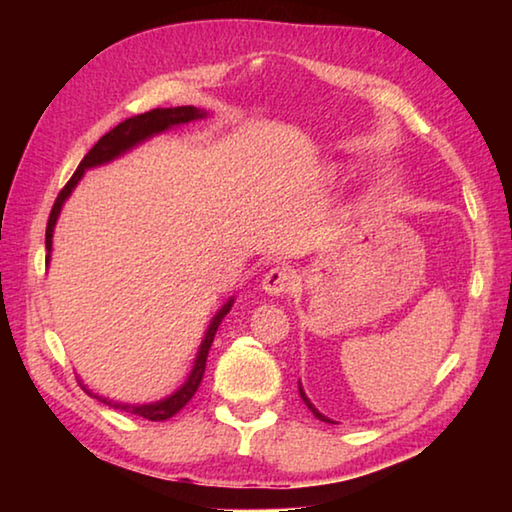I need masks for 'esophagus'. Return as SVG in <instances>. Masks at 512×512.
<instances>
[{"label": "esophagus", "instance_id": "1", "mask_svg": "<svg viewBox=\"0 0 512 512\" xmlns=\"http://www.w3.org/2000/svg\"><path fill=\"white\" fill-rule=\"evenodd\" d=\"M298 284V275L289 266H275L264 275L262 289L271 296H287Z\"/></svg>", "mask_w": 512, "mask_h": 512}]
</instances>
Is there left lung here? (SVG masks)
Segmentation results:
<instances>
[{
	"label": "left lung",
	"instance_id": "1",
	"mask_svg": "<svg viewBox=\"0 0 512 512\" xmlns=\"http://www.w3.org/2000/svg\"><path fill=\"white\" fill-rule=\"evenodd\" d=\"M300 397H302V400H305V404H307V406H309V409H311V413H314V415H316V418H318V420H323V422H332V420H327V418H325V415H323V413H318V411H316V409H314V406H311V402H309V400H307V395H305V393H302V388H300Z\"/></svg>",
	"mask_w": 512,
	"mask_h": 512
}]
</instances>
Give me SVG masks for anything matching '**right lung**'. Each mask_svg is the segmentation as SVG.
Instances as JSON below:
<instances>
[{"mask_svg": "<svg viewBox=\"0 0 512 512\" xmlns=\"http://www.w3.org/2000/svg\"><path fill=\"white\" fill-rule=\"evenodd\" d=\"M205 112L198 110L194 106H178V108H155V110H149L144 112V115H137V117H131L126 121H121L119 126L112 128L110 133H106L101 137V140L92 146L90 153L85 155V158L81 160L79 169H76L72 173V178L67 180V185L60 189V194L56 196L54 201V207H51V214H49V221H47V235H45V244H47V250H51V237H54V225H56V219H58V212L60 207H63L65 198L72 194L74 185L79 183L83 171L90 169V167H97V164H103L108 162L112 158H117L119 153H124L131 149V146H135L137 142L146 140V137L153 135V133H162V131H171V128H178L183 124H189V121H194L198 117H203ZM49 259V257H47ZM232 307V300L228 302V305H223L219 314L214 316L210 329H207L205 334V341L201 345V352H198L196 357V366L192 370V375H189L187 384L180 388L178 393H173L171 397H167L164 402H158V404H142V406H128V404H112V402H106V400H99L106 402L108 406H115V409H121L131 415H140V418H146V420H153V422H162V420H169L176 415L183 406L192 400L194 393L198 391V386H201L203 381V372H205V361H207V352H210L212 348V341H214V334L216 329H219L221 320L225 318V314H228ZM92 395V393H90ZM94 397V395H92Z\"/></svg>", "mask_w": 512, "mask_h": 512, "instance_id": "obj_1", "label": "right lung"}]
</instances>
